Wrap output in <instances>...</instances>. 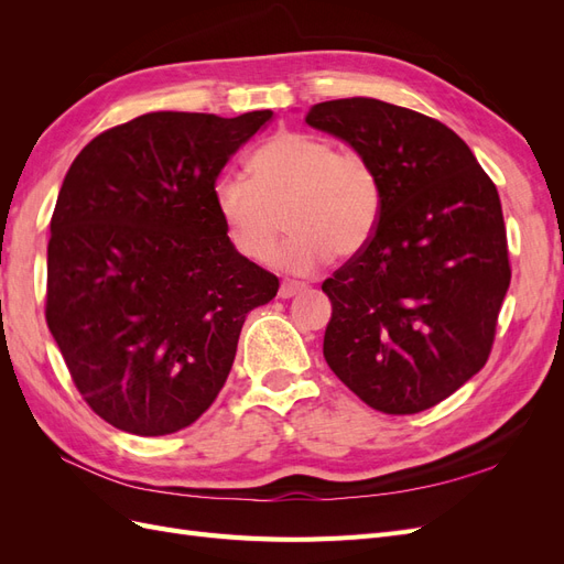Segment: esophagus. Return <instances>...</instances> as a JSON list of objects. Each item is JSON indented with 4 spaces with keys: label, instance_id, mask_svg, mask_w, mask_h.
<instances>
[{
    "label": "esophagus",
    "instance_id": "obj_1",
    "mask_svg": "<svg viewBox=\"0 0 564 564\" xmlns=\"http://www.w3.org/2000/svg\"><path fill=\"white\" fill-rule=\"evenodd\" d=\"M303 289H305V284H303V282H292V280H284V282L280 284V299H292V296L301 294Z\"/></svg>",
    "mask_w": 564,
    "mask_h": 564
}]
</instances>
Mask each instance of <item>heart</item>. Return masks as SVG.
I'll list each match as a JSON object with an SVG mask.
<instances>
[{
	"label": "heart",
	"instance_id": "obj_1",
	"mask_svg": "<svg viewBox=\"0 0 564 564\" xmlns=\"http://www.w3.org/2000/svg\"><path fill=\"white\" fill-rule=\"evenodd\" d=\"M249 178L224 174L214 183V207L232 247L265 263L282 235L289 237L275 263L311 272L362 251L381 218V181L357 150H336L322 135L280 131L249 158Z\"/></svg>",
	"mask_w": 564,
	"mask_h": 564
}]
</instances>
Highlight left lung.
<instances>
[{"instance_id": "1", "label": "left lung", "mask_w": 564, "mask_h": 564, "mask_svg": "<svg viewBox=\"0 0 564 564\" xmlns=\"http://www.w3.org/2000/svg\"><path fill=\"white\" fill-rule=\"evenodd\" d=\"M305 122L362 152L381 181L369 245L322 282L324 360L369 406L419 414L491 352L510 284L497 185L449 127L414 110L338 98Z\"/></svg>"}]
</instances>
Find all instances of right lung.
<instances>
[{
  "label": "right lung",
  "instance_id": "1",
  "mask_svg": "<svg viewBox=\"0 0 564 564\" xmlns=\"http://www.w3.org/2000/svg\"><path fill=\"white\" fill-rule=\"evenodd\" d=\"M148 112L84 148L61 185L46 251V324L94 412L158 437L224 388L249 311L280 280L237 251L214 207L220 169L270 122Z\"/></svg>",
  "mask_w": 564,
  "mask_h": 564
}]
</instances>
